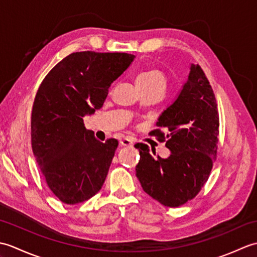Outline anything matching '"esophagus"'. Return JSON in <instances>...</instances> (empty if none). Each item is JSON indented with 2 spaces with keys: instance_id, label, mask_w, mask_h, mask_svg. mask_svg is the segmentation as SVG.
<instances>
[{
  "instance_id": "1",
  "label": "esophagus",
  "mask_w": 257,
  "mask_h": 257,
  "mask_svg": "<svg viewBox=\"0 0 257 257\" xmlns=\"http://www.w3.org/2000/svg\"><path fill=\"white\" fill-rule=\"evenodd\" d=\"M120 145L123 146V147H133L134 140L130 139V138H122L121 140H120Z\"/></svg>"
}]
</instances>
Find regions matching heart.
Masks as SVG:
<instances>
[{"label":"heart","instance_id":"b5f03b06","mask_svg":"<svg viewBox=\"0 0 257 257\" xmlns=\"http://www.w3.org/2000/svg\"><path fill=\"white\" fill-rule=\"evenodd\" d=\"M137 84L138 85H146V86L162 85L166 87L167 80H166L165 75H163L160 70L149 69V70H146V72H143L138 75Z\"/></svg>","mask_w":257,"mask_h":257}]
</instances>
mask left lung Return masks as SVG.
<instances>
[{"instance_id": "8db88e82", "label": "left lung", "mask_w": 257, "mask_h": 257, "mask_svg": "<svg viewBox=\"0 0 257 257\" xmlns=\"http://www.w3.org/2000/svg\"><path fill=\"white\" fill-rule=\"evenodd\" d=\"M151 136L166 141L167 159L154 158L149 147L137 144L140 160L136 176L146 193L161 204L177 207L192 200L209 179L217 154L219 111L214 92L200 65L191 64L188 80L177 99L163 111ZM156 156V151L152 150Z\"/></svg>"}]
</instances>
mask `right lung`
I'll return each instance as SVG.
<instances>
[{
  "mask_svg": "<svg viewBox=\"0 0 257 257\" xmlns=\"http://www.w3.org/2000/svg\"><path fill=\"white\" fill-rule=\"evenodd\" d=\"M127 53L76 52L46 75L32 109V149L52 192L66 204L90 199L102 187L118 147L100 143L84 124L102 107L110 85L134 62Z\"/></svg>",
  "mask_w": 257,
  "mask_h": 257,
  "instance_id": "add662e5",
  "label": "right lung"
}]
</instances>
